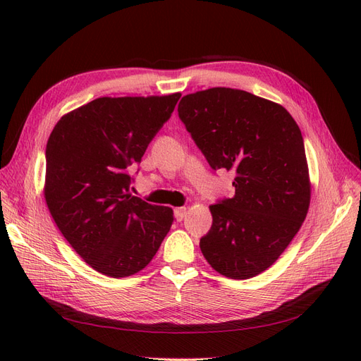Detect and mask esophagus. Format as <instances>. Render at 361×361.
I'll return each instance as SVG.
<instances>
[{
  "mask_svg": "<svg viewBox=\"0 0 361 361\" xmlns=\"http://www.w3.org/2000/svg\"><path fill=\"white\" fill-rule=\"evenodd\" d=\"M187 212H188V207H185V206L176 207V209H174V215H176V220L182 221L183 218H185V215H187Z\"/></svg>",
  "mask_w": 361,
  "mask_h": 361,
  "instance_id": "esophagus-1",
  "label": "esophagus"
}]
</instances>
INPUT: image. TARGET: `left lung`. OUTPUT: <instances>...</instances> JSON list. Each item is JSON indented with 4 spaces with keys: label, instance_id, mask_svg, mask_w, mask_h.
<instances>
[{
    "label": "left lung",
    "instance_id": "8db88e82",
    "mask_svg": "<svg viewBox=\"0 0 361 361\" xmlns=\"http://www.w3.org/2000/svg\"><path fill=\"white\" fill-rule=\"evenodd\" d=\"M178 113L209 166L235 171L233 197L209 206L202 253L224 277H255L288 248L309 212L301 130L285 106L227 87L183 96Z\"/></svg>",
    "mask_w": 361,
    "mask_h": 361
}]
</instances>
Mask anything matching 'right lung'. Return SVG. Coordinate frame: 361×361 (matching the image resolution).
<instances>
[{
	"mask_svg": "<svg viewBox=\"0 0 361 361\" xmlns=\"http://www.w3.org/2000/svg\"><path fill=\"white\" fill-rule=\"evenodd\" d=\"M179 97H97L64 114L48 138V209L71 247L104 276L122 279L146 268L173 224L171 207L129 192V170Z\"/></svg>",
	"mask_w": 361,
	"mask_h": 361,
	"instance_id": "obj_1",
	"label": "right lung"
}]
</instances>
